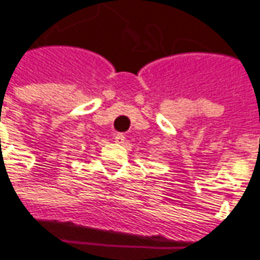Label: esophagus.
I'll return each mask as SVG.
<instances>
[{"label": "esophagus", "mask_w": 260, "mask_h": 260, "mask_svg": "<svg viewBox=\"0 0 260 260\" xmlns=\"http://www.w3.org/2000/svg\"><path fill=\"white\" fill-rule=\"evenodd\" d=\"M114 139H115V143H118V145H123L124 142H125V136H124L123 133H117Z\"/></svg>", "instance_id": "34e87169"}]
</instances>
